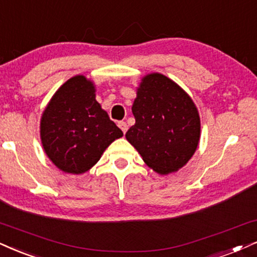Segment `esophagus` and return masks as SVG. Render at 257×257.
Instances as JSON below:
<instances>
[{"label": "esophagus", "instance_id": "obj_1", "mask_svg": "<svg viewBox=\"0 0 257 257\" xmlns=\"http://www.w3.org/2000/svg\"><path fill=\"white\" fill-rule=\"evenodd\" d=\"M118 126H119L120 128H121V131L123 132V134H126V131H127V128H128L127 123H126L125 121H119L118 122Z\"/></svg>", "mask_w": 257, "mask_h": 257}]
</instances>
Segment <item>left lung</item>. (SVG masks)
I'll list each match as a JSON object with an SVG mask.
<instances>
[{
  "instance_id": "left-lung-1",
  "label": "left lung",
  "mask_w": 257,
  "mask_h": 257,
  "mask_svg": "<svg viewBox=\"0 0 257 257\" xmlns=\"http://www.w3.org/2000/svg\"><path fill=\"white\" fill-rule=\"evenodd\" d=\"M136 123L125 137L161 175L186 166L200 141V116L192 97L169 77L145 75L132 104Z\"/></svg>"
}]
</instances>
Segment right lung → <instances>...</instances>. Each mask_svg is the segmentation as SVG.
<instances>
[{
    "label": "right lung",
    "mask_w": 257,
    "mask_h": 257,
    "mask_svg": "<svg viewBox=\"0 0 257 257\" xmlns=\"http://www.w3.org/2000/svg\"><path fill=\"white\" fill-rule=\"evenodd\" d=\"M95 84L76 75L53 94L41 114L44 151L62 172L83 174L99 162L103 151L122 131L95 99Z\"/></svg>",
    "instance_id": "right-lung-1"
}]
</instances>
